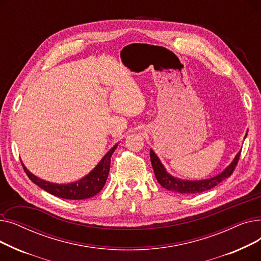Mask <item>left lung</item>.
<instances>
[{
  "mask_svg": "<svg viewBox=\"0 0 261 261\" xmlns=\"http://www.w3.org/2000/svg\"><path fill=\"white\" fill-rule=\"evenodd\" d=\"M246 135H248V132H246L244 139L246 138ZM240 152L241 150L222 172L204 180H183L171 175L166 170L165 166L163 165L161 160L159 159V156L155 154V152L152 149H150V160H151V164H152L156 180L164 188H166L167 190H170V191H174V193H177V194H199L215 187L216 185L225 180L226 177H228L232 173V171H234L237 165Z\"/></svg>",
  "mask_w": 261,
  "mask_h": 261,
  "instance_id": "1",
  "label": "left lung"
}]
</instances>
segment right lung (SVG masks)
I'll list each match as a JSON object with an SVG mask.
<instances>
[{"mask_svg": "<svg viewBox=\"0 0 261 261\" xmlns=\"http://www.w3.org/2000/svg\"><path fill=\"white\" fill-rule=\"evenodd\" d=\"M116 147H117V144L110 149L109 151L105 154V156L100 160V162L96 165V167L92 171H90L87 175L82 177V179L72 183H67V184L47 182L45 180L40 179V177H38L37 175L33 174L24 166L23 163H22V166L27 176L32 180V182H34L36 185L47 191L48 194L62 198V199L84 200V199H88L95 195H97L105 186L109 175V171H110L111 156L115 151Z\"/></svg>", "mask_w": 261, "mask_h": 261, "instance_id": "obj_1", "label": "right lung"}]
</instances>
